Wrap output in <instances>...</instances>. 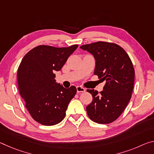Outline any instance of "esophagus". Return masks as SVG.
<instances>
[{
    "instance_id": "obj_1",
    "label": "esophagus",
    "mask_w": 154,
    "mask_h": 154,
    "mask_svg": "<svg viewBox=\"0 0 154 154\" xmlns=\"http://www.w3.org/2000/svg\"><path fill=\"white\" fill-rule=\"evenodd\" d=\"M77 91L78 93H79V92H84L86 91V89H85L84 88H83L82 86H77Z\"/></svg>"
}]
</instances>
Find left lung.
Segmentation results:
<instances>
[{
  "label": "left lung",
  "mask_w": 154,
  "mask_h": 154,
  "mask_svg": "<svg viewBox=\"0 0 154 154\" xmlns=\"http://www.w3.org/2000/svg\"><path fill=\"white\" fill-rule=\"evenodd\" d=\"M94 55V74L106 82L103 90H87L92 101L86 107L92 121L108 124L116 121L130 101L134 84V68L128 53L115 43L99 42L80 46Z\"/></svg>",
  "instance_id": "8db88e82"
}]
</instances>
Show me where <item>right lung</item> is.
<instances>
[{
  "label": "right lung",
  "mask_w": 154,
  "mask_h": 154,
  "mask_svg": "<svg viewBox=\"0 0 154 154\" xmlns=\"http://www.w3.org/2000/svg\"><path fill=\"white\" fill-rule=\"evenodd\" d=\"M77 47V45L62 48L39 45L29 51L19 65V92L31 117L43 125L60 123L76 94L75 86L66 89L56 84L54 71L62 69Z\"/></svg>",
  "instance_id": "add662e5"
}]
</instances>
